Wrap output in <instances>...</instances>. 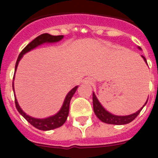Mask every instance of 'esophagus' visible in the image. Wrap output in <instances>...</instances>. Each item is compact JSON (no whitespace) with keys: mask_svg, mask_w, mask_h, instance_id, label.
<instances>
[{"mask_svg":"<svg viewBox=\"0 0 158 158\" xmlns=\"http://www.w3.org/2000/svg\"><path fill=\"white\" fill-rule=\"evenodd\" d=\"M86 82H87V84H89V85H91V84H92V81H91L90 79H88V80H86Z\"/></svg>","mask_w":158,"mask_h":158,"instance_id":"34e87169","label":"esophagus"}]
</instances>
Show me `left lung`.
<instances>
[{"instance_id": "obj_1", "label": "left lung", "mask_w": 158, "mask_h": 158, "mask_svg": "<svg viewBox=\"0 0 158 158\" xmlns=\"http://www.w3.org/2000/svg\"><path fill=\"white\" fill-rule=\"evenodd\" d=\"M142 57L144 58V61L147 63L146 59L145 58V56H142ZM147 101H148V100H147ZM147 101H146V102L145 103V105L147 103ZM145 105H144V106H145ZM144 106H143V107H144ZM93 108H94V113H96V117H97L101 121H102L103 123H106L116 124V125L126 124V123H129L132 122L133 120L139 115V113H140V111L142 110V108H140V109H139V111H137L136 113H133V114H130V115H128V116H116V115H113L112 113H108V112L102 106V104L99 102V101L96 98V95H95L94 93H93Z\"/></svg>"}]
</instances>
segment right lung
<instances>
[{"label":"right lung","instance_id":"add662e5","mask_svg":"<svg viewBox=\"0 0 158 158\" xmlns=\"http://www.w3.org/2000/svg\"><path fill=\"white\" fill-rule=\"evenodd\" d=\"M63 38V35H51L49 34H42L40 35H39L38 37H36L35 39L33 40L32 41L30 42L29 44L26 45L25 47L23 48L22 52H20L19 57H18V60H17V62H16L15 66V72L17 70V67L19 65V62L20 61V59L22 58V56H23V54H25L29 51H31L34 48L37 47L38 45H41V44H44V43H53V42H57L59 40ZM13 79H14V76H13ZM13 85V83H12ZM12 88H13V91H14V87L12 85ZM78 89V86H75L73 89H72L69 92V94L66 96L65 100H64V102L62 104V106L61 110L59 111L58 113L55 114L54 116L49 117V118H46L40 119V118H32V117L27 115L23 111L20 106H19V103H18V101L16 99L15 96V105L16 108L19 111V113L22 115L24 118L28 121V122L33 125L34 127H35L36 129H40V130H51V129H56V128H59L66 122L67 120V118L69 116V104H70V101L72 99L73 94L75 93V91Z\"/></svg>","mask_w":158,"mask_h":158}]
</instances>
